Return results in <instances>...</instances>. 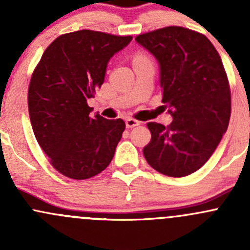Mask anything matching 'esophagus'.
Returning <instances> with one entry per match:
<instances>
[{"label":"esophagus","instance_id":"obj_1","mask_svg":"<svg viewBox=\"0 0 250 250\" xmlns=\"http://www.w3.org/2000/svg\"><path fill=\"white\" fill-rule=\"evenodd\" d=\"M140 125L139 121L134 120V118H127V120H125V127L127 128L137 127V125Z\"/></svg>","mask_w":250,"mask_h":250}]
</instances>
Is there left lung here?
Returning <instances> with one entry per match:
<instances>
[{
  "label": "left lung",
  "instance_id": "8db88e82",
  "mask_svg": "<svg viewBox=\"0 0 250 250\" xmlns=\"http://www.w3.org/2000/svg\"><path fill=\"white\" fill-rule=\"evenodd\" d=\"M135 41L158 62L162 102L173 117L168 127L147 123L151 141L144 156L165 175H190L210 158L229 127L231 93L220 55L204 35L180 26Z\"/></svg>",
  "mask_w": 250,
  "mask_h": 250
}]
</instances>
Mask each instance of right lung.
I'll return each mask as SVG.
<instances>
[{
    "mask_svg": "<svg viewBox=\"0 0 250 250\" xmlns=\"http://www.w3.org/2000/svg\"><path fill=\"white\" fill-rule=\"evenodd\" d=\"M132 39L90 30L62 35L32 74L27 103L35 137L67 178L89 179L112 161L125 121L90 117L87 100L104 83L109 60Z\"/></svg>",
    "mask_w": 250,
    "mask_h": 250,
    "instance_id": "right-lung-1",
    "label": "right lung"
}]
</instances>
